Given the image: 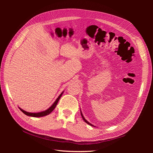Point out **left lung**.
<instances>
[{"instance_id": "obj_1", "label": "left lung", "mask_w": 153, "mask_h": 153, "mask_svg": "<svg viewBox=\"0 0 153 153\" xmlns=\"http://www.w3.org/2000/svg\"><path fill=\"white\" fill-rule=\"evenodd\" d=\"M81 116H82V119L84 120V121L85 122V123H87V124H89V125H91V126H95L94 125H92L91 123H90L88 121H87V120H85V118L84 117V116H83V115H82V111H81Z\"/></svg>"}]
</instances>
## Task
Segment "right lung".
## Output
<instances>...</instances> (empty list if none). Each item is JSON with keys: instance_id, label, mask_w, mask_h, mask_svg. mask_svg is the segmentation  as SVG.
Segmentation results:
<instances>
[{"instance_id": "right-lung-1", "label": "right lung", "mask_w": 153, "mask_h": 153, "mask_svg": "<svg viewBox=\"0 0 153 153\" xmlns=\"http://www.w3.org/2000/svg\"><path fill=\"white\" fill-rule=\"evenodd\" d=\"M64 91L58 96V97L57 98V99H56L55 100V102L53 103V105L49 108H48L47 110H45V111H40V112H37V113H31V112H28V111H26L25 110H22V108H20V110L23 112V113L24 114H25L27 116H30V117H44V116H46V115H49L50 114H51V112L54 110V109L55 108V107H56V105H57V103L58 102V101L59 100L60 98L61 97V96L63 94Z\"/></svg>"}]
</instances>
